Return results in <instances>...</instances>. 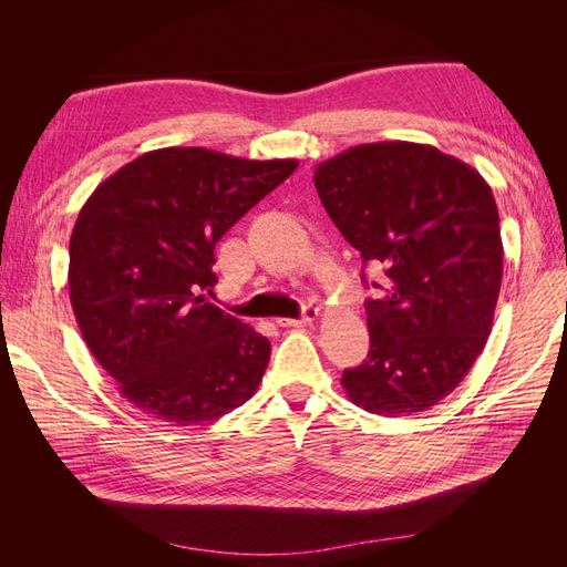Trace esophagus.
Returning <instances> with one entry per match:
<instances>
[{"label": "esophagus", "instance_id": "34e87169", "mask_svg": "<svg viewBox=\"0 0 567 567\" xmlns=\"http://www.w3.org/2000/svg\"><path fill=\"white\" fill-rule=\"evenodd\" d=\"M319 310L312 305H307L302 310V317L300 319H277L279 326H284V329H300V326H310L315 319H317Z\"/></svg>", "mask_w": 567, "mask_h": 567}]
</instances>
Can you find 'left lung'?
<instances>
[{
	"instance_id": "obj_1",
	"label": "left lung",
	"mask_w": 567,
	"mask_h": 567,
	"mask_svg": "<svg viewBox=\"0 0 567 567\" xmlns=\"http://www.w3.org/2000/svg\"><path fill=\"white\" fill-rule=\"evenodd\" d=\"M315 186L340 234L381 271L367 281L369 354L342 371L371 414L411 416L466 379L492 331L504 246L489 184L427 144L379 142L323 161Z\"/></svg>"
}]
</instances>
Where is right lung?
<instances>
[{"instance_id":"obj_1","label":"right lung","mask_w":567,"mask_h":567,"mask_svg":"<svg viewBox=\"0 0 567 567\" xmlns=\"http://www.w3.org/2000/svg\"><path fill=\"white\" fill-rule=\"evenodd\" d=\"M298 161L198 146L148 151L101 182L71 236L68 288L84 342L127 402L173 425L248 402L269 340L205 300L215 246Z\"/></svg>"}]
</instances>
